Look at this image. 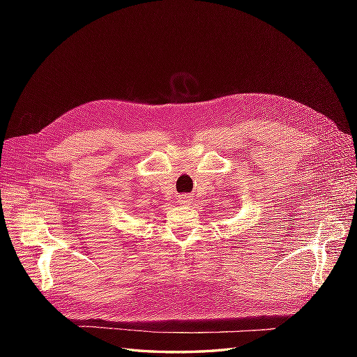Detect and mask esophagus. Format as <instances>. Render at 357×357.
<instances>
[{"mask_svg":"<svg viewBox=\"0 0 357 357\" xmlns=\"http://www.w3.org/2000/svg\"><path fill=\"white\" fill-rule=\"evenodd\" d=\"M180 204H183V205H188L192 199H190V197L189 195H186V193H185V195H180Z\"/></svg>","mask_w":357,"mask_h":357,"instance_id":"34e87169","label":"esophagus"}]
</instances>
